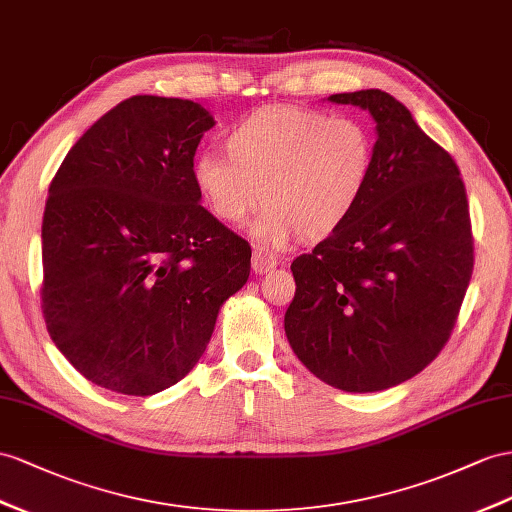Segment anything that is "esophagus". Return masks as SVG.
Returning a JSON list of instances; mask_svg holds the SVG:
<instances>
[{"instance_id": "obj_1", "label": "esophagus", "mask_w": 512, "mask_h": 512, "mask_svg": "<svg viewBox=\"0 0 512 512\" xmlns=\"http://www.w3.org/2000/svg\"><path fill=\"white\" fill-rule=\"evenodd\" d=\"M277 264H279L277 257L268 253L266 248H255V251H253V270H255V274H268V272L277 268Z\"/></svg>"}]
</instances>
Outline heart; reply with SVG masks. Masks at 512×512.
Returning <instances> with one entry per match:
<instances>
[{"instance_id": "obj_1", "label": "heart", "mask_w": 512, "mask_h": 512, "mask_svg": "<svg viewBox=\"0 0 512 512\" xmlns=\"http://www.w3.org/2000/svg\"><path fill=\"white\" fill-rule=\"evenodd\" d=\"M227 153L194 155V188L227 225H242L264 199L253 235L270 246L296 233L305 240L335 233L355 214L374 168L363 121L294 106L246 116L229 131Z\"/></svg>"}]
</instances>
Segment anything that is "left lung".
<instances>
[{"mask_svg": "<svg viewBox=\"0 0 512 512\" xmlns=\"http://www.w3.org/2000/svg\"><path fill=\"white\" fill-rule=\"evenodd\" d=\"M329 101L370 112L374 168L355 214L294 259L285 335L326 385L383 391L422 372L454 329L474 270L467 194L398 99L370 88Z\"/></svg>", "mask_w": 512, "mask_h": 512, "instance_id": "8db88e82", "label": "left lung"}]
</instances>
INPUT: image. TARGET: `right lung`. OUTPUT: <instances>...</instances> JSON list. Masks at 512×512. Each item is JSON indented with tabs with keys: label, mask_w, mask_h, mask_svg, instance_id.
<instances>
[{
	"label": "right lung",
	"mask_w": 512,
	"mask_h": 512,
	"mask_svg": "<svg viewBox=\"0 0 512 512\" xmlns=\"http://www.w3.org/2000/svg\"><path fill=\"white\" fill-rule=\"evenodd\" d=\"M201 103L121 101L64 157L43 216V313L90 383L153 396L179 383L248 281L251 246L201 205Z\"/></svg>",
	"instance_id": "add662e5"
}]
</instances>
